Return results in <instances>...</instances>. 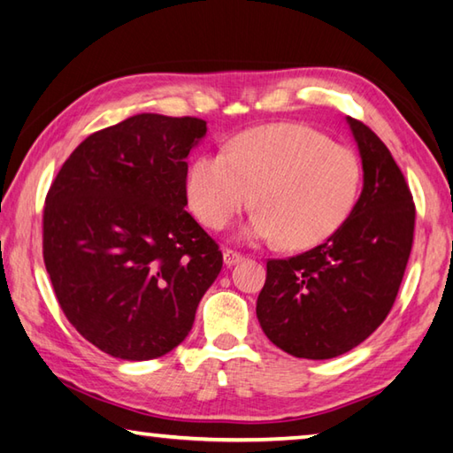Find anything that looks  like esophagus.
Instances as JSON below:
<instances>
[{"label":"esophagus","instance_id":"1","mask_svg":"<svg viewBox=\"0 0 453 453\" xmlns=\"http://www.w3.org/2000/svg\"><path fill=\"white\" fill-rule=\"evenodd\" d=\"M242 259H243L242 253H237V251H234V250H224V263H226L227 267L235 265V263H240Z\"/></svg>","mask_w":453,"mask_h":453}]
</instances>
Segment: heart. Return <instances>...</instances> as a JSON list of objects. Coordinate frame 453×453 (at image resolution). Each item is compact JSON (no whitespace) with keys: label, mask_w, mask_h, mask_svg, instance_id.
<instances>
[{"label":"heart","mask_w":453,"mask_h":453,"mask_svg":"<svg viewBox=\"0 0 453 453\" xmlns=\"http://www.w3.org/2000/svg\"><path fill=\"white\" fill-rule=\"evenodd\" d=\"M363 168L350 148L319 130L279 122L248 130L227 154L194 162L188 198L205 227L224 229L253 203L248 240H279L311 248L339 229L358 200Z\"/></svg>","instance_id":"1"}]
</instances>
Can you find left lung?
Returning <instances> with one entry per match:
<instances>
[{
  "mask_svg": "<svg viewBox=\"0 0 453 453\" xmlns=\"http://www.w3.org/2000/svg\"><path fill=\"white\" fill-rule=\"evenodd\" d=\"M363 160V192L347 221L289 259H269L257 297L267 339L297 358L325 360L366 341L388 315L412 251L416 208L386 144L347 117Z\"/></svg>",
  "mask_w": 453,
  "mask_h": 453,
  "instance_id": "1",
  "label": "left lung"
}]
</instances>
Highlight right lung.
Masks as SVG:
<instances>
[{"mask_svg": "<svg viewBox=\"0 0 453 453\" xmlns=\"http://www.w3.org/2000/svg\"><path fill=\"white\" fill-rule=\"evenodd\" d=\"M205 120L134 114L81 142L43 210V259L69 323L106 355L150 360L182 342L221 271L184 210Z\"/></svg>", "mask_w": 453, "mask_h": 453, "instance_id": "1", "label": "right lung"}]
</instances>
